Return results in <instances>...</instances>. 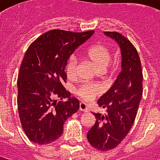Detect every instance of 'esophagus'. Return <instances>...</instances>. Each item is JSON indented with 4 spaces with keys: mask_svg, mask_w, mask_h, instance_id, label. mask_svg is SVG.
Here are the masks:
<instances>
[{
    "mask_svg": "<svg viewBox=\"0 0 160 160\" xmlns=\"http://www.w3.org/2000/svg\"><path fill=\"white\" fill-rule=\"evenodd\" d=\"M80 111L81 112H87V107H86V104L84 102H80Z\"/></svg>",
    "mask_w": 160,
    "mask_h": 160,
    "instance_id": "34e87169",
    "label": "esophagus"
}]
</instances>
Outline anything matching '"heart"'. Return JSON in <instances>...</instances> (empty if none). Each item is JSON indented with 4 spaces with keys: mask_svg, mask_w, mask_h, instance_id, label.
Listing matches in <instances>:
<instances>
[{
    "mask_svg": "<svg viewBox=\"0 0 160 160\" xmlns=\"http://www.w3.org/2000/svg\"><path fill=\"white\" fill-rule=\"evenodd\" d=\"M86 56L95 65L98 71L103 72L109 64L112 54L111 52L102 44H95L86 51ZM78 59L75 56H71L65 66V72L68 79H74L76 75ZM102 92L101 87L98 85L82 84L75 89V95L85 102L92 101Z\"/></svg>",
    "mask_w": 160,
    "mask_h": 160,
    "instance_id": "obj_1",
    "label": "heart"
}]
</instances>
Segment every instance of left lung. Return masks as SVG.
Returning a JSON list of instances; mask_svg holds the SVG:
<instances>
[{
  "label": "left lung",
  "instance_id": "8db88e82",
  "mask_svg": "<svg viewBox=\"0 0 160 160\" xmlns=\"http://www.w3.org/2000/svg\"><path fill=\"white\" fill-rule=\"evenodd\" d=\"M104 34L119 43L122 69L113 86L98 101L107 113H93L97 120L87 133L90 144L102 152L115 148L127 136L134 124L143 91L142 64L136 47L120 33Z\"/></svg>",
  "mask_w": 160,
  "mask_h": 160
}]
</instances>
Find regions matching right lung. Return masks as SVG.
Listing matches in <instances>:
<instances>
[{"instance_id":"right-lung-1","label":"right lung","mask_w":160,"mask_h":160,"mask_svg":"<svg viewBox=\"0 0 160 160\" xmlns=\"http://www.w3.org/2000/svg\"><path fill=\"white\" fill-rule=\"evenodd\" d=\"M93 33L52 29L26 51L18 77L17 101L22 128L33 142H55L62 134L66 119L79 109V100L70 98L63 86L64 68L71 54Z\"/></svg>"}]
</instances>
